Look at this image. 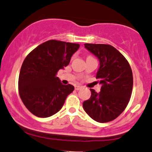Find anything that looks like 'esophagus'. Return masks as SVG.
Segmentation results:
<instances>
[{"mask_svg": "<svg viewBox=\"0 0 152 152\" xmlns=\"http://www.w3.org/2000/svg\"><path fill=\"white\" fill-rule=\"evenodd\" d=\"M81 88H82V86L80 85H77L75 87V89H76V90H79V89H81Z\"/></svg>", "mask_w": 152, "mask_h": 152, "instance_id": "1", "label": "esophagus"}]
</instances>
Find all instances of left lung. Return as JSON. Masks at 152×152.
Here are the masks:
<instances>
[{
  "label": "left lung",
  "instance_id": "1",
  "mask_svg": "<svg viewBox=\"0 0 152 152\" xmlns=\"http://www.w3.org/2000/svg\"><path fill=\"white\" fill-rule=\"evenodd\" d=\"M84 47L100 62L96 79L101 88L100 92L90 89L91 97L83 103V108L96 122H110L122 114L130 101L133 85L130 65L111 45L85 44Z\"/></svg>",
  "mask_w": 152,
  "mask_h": 152
}]
</instances>
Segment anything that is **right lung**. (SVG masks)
<instances>
[{
    "label": "right lung",
    "mask_w": 152,
    "mask_h": 152,
    "mask_svg": "<svg viewBox=\"0 0 152 152\" xmlns=\"http://www.w3.org/2000/svg\"><path fill=\"white\" fill-rule=\"evenodd\" d=\"M78 44L50 40L33 49L22 63L19 93L24 105L35 116L47 118L58 112L74 89L56 76L79 49Z\"/></svg>",
    "instance_id": "add662e5"
}]
</instances>
